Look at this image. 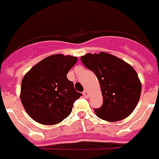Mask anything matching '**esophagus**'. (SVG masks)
<instances>
[{
    "label": "esophagus",
    "instance_id": "34e87169",
    "mask_svg": "<svg viewBox=\"0 0 159 159\" xmlns=\"http://www.w3.org/2000/svg\"><path fill=\"white\" fill-rule=\"evenodd\" d=\"M83 95H84V97L86 98V99L89 97V95H88V91H87L86 89H84V92H83Z\"/></svg>",
    "mask_w": 159,
    "mask_h": 159
}]
</instances>
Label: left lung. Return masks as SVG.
Instances as JSON below:
<instances>
[{"label":"left lung","instance_id":"8db88e82","mask_svg":"<svg viewBox=\"0 0 159 159\" xmlns=\"http://www.w3.org/2000/svg\"><path fill=\"white\" fill-rule=\"evenodd\" d=\"M80 60L96 75L101 84L103 104L100 108L94 109L96 116L108 121L127 117L138 105L142 91L134 69L107 52L88 53L82 56Z\"/></svg>","mask_w":159,"mask_h":159}]
</instances>
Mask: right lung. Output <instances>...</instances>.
<instances>
[{
  "mask_svg": "<svg viewBox=\"0 0 159 159\" xmlns=\"http://www.w3.org/2000/svg\"><path fill=\"white\" fill-rule=\"evenodd\" d=\"M76 62L73 56L51 55L34 65L22 79L21 103L37 122L54 125L71 113L75 101L82 95L67 78Z\"/></svg>",
  "mask_w": 159,
  "mask_h": 159,
  "instance_id": "add662e5",
  "label": "right lung"
}]
</instances>
